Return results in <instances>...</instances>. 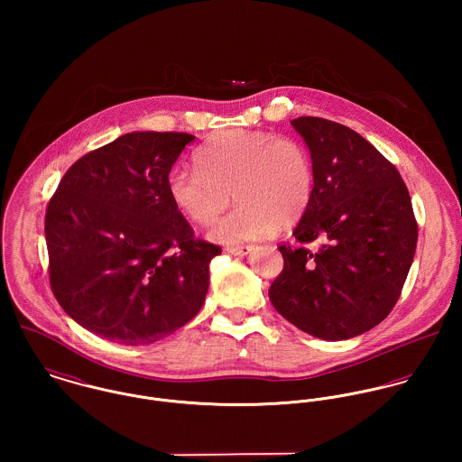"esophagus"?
I'll return each instance as SVG.
<instances>
[{
  "label": "esophagus",
  "instance_id": "obj_1",
  "mask_svg": "<svg viewBox=\"0 0 462 462\" xmlns=\"http://www.w3.org/2000/svg\"><path fill=\"white\" fill-rule=\"evenodd\" d=\"M253 245H236V247H226V253L235 254V256H247L249 253H253Z\"/></svg>",
  "mask_w": 462,
  "mask_h": 462
}]
</instances>
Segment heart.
Returning a JSON list of instances; mask_svg holds the SVG:
<instances>
[{
  "instance_id": "1",
  "label": "heart",
  "mask_w": 462,
  "mask_h": 462,
  "mask_svg": "<svg viewBox=\"0 0 462 462\" xmlns=\"http://www.w3.org/2000/svg\"><path fill=\"white\" fill-rule=\"evenodd\" d=\"M198 169L169 172L167 192L194 224H209L231 194L238 206L209 227L220 244L256 240L295 226L315 194V167L306 145L272 132L227 130L199 149Z\"/></svg>"
}]
</instances>
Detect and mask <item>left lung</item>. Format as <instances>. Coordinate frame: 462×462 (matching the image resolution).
<instances>
[{
  "instance_id": "left-lung-1",
  "label": "left lung",
  "mask_w": 462,
  "mask_h": 462,
  "mask_svg": "<svg viewBox=\"0 0 462 462\" xmlns=\"http://www.w3.org/2000/svg\"><path fill=\"white\" fill-rule=\"evenodd\" d=\"M291 126L311 152L315 194L293 231L299 245H279L284 268L268 297L295 328L348 339L393 310L418 224L395 165L359 133L320 117H299ZM315 239L323 242L317 252L303 247Z\"/></svg>"
}]
</instances>
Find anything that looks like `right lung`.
I'll use <instances>...</instances> for the list:
<instances>
[{
    "instance_id": "obj_1",
    "label": "right lung",
    "mask_w": 462,
    "mask_h": 462,
    "mask_svg": "<svg viewBox=\"0 0 462 462\" xmlns=\"http://www.w3.org/2000/svg\"><path fill=\"white\" fill-rule=\"evenodd\" d=\"M194 134L133 132L81 156L46 209L51 290L105 339L147 345L199 313L218 245L194 229L167 178Z\"/></svg>"
}]
</instances>
